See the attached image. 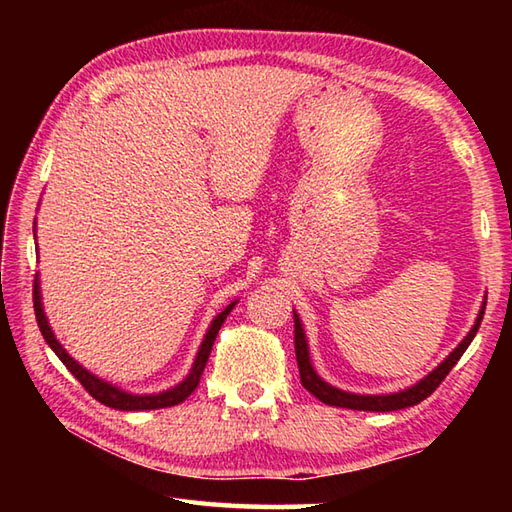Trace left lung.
Listing matches in <instances>:
<instances>
[{"mask_svg": "<svg viewBox=\"0 0 512 512\" xmlns=\"http://www.w3.org/2000/svg\"><path fill=\"white\" fill-rule=\"evenodd\" d=\"M483 311L485 305L481 307L479 316H476V323L474 327L467 332L465 339L458 343V348L449 354V357L440 363L436 370H431L427 377L420 379L418 384L411 386V388H404L400 393H391V395H357V393H348V391H341V388H334L329 386L327 381L320 379L316 375L314 366H311V359H309V348H307V336H305V329H302V323L296 311H293V341H296V359H298V368H300V381L302 386L307 388V391L318 397L320 402H325L329 406H341V409H354V411H400L406 409V406H415L420 404L422 400H427V397L436 391V388L443 384V379L449 375V370L456 366V361L463 357V352L467 350V345L472 343V339L479 332V325L483 320Z\"/></svg>", "mask_w": 512, "mask_h": 512, "instance_id": "left-lung-1", "label": "left lung"}]
</instances>
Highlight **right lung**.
<instances>
[{
  "label": "right lung",
  "instance_id": "obj_1",
  "mask_svg": "<svg viewBox=\"0 0 512 512\" xmlns=\"http://www.w3.org/2000/svg\"><path fill=\"white\" fill-rule=\"evenodd\" d=\"M235 305H237V302H232V305L225 307L221 314L212 320V325H210V329H207V334H205V339L201 343V348H198L192 372H189V375L183 381H180L178 386L169 388V391L155 393V395H133V393H126V391H121V388L108 384V381L99 379L97 375H92V372L85 370L79 361H74L72 357H69L67 350L58 343L54 332H51L49 320L45 316V309H42L38 275H36V280H33V309H36L38 327H40L42 336H45L47 345L56 352V357L65 363L67 370L72 372V375L81 381L85 391H88L94 397V400H99L101 404H106V406H110V409H117V411L167 409V406H176L180 402H185L187 397L196 391L198 381H201V375H203V370H205V363H207V359H210V352H212V345L216 341V334H219L223 320L228 318V314H230L232 307H235Z\"/></svg>",
  "mask_w": 512,
  "mask_h": 512
}]
</instances>
